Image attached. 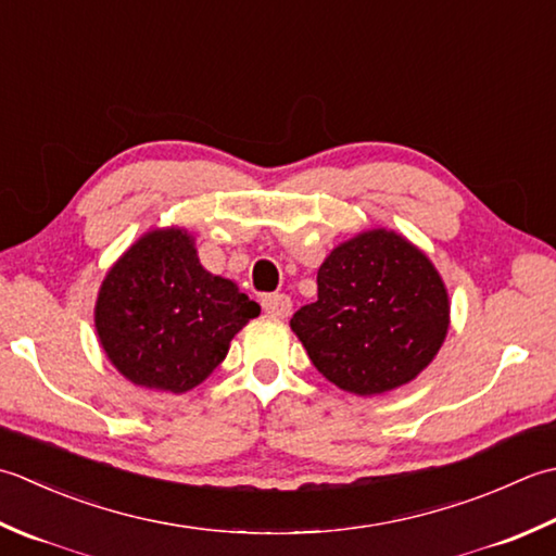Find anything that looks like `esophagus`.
Listing matches in <instances>:
<instances>
[{"instance_id": "34e87169", "label": "esophagus", "mask_w": 556, "mask_h": 556, "mask_svg": "<svg viewBox=\"0 0 556 556\" xmlns=\"http://www.w3.org/2000/svg\"><path fill=\"white\" fill-rule=\"evenodd\" d=\"M262 304H264V312L276 316V319H288L292 312V302L288 294H266Z\"/></svg>"}]
</instances>
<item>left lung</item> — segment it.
Returning <instances> with one entry per match:
<instances>
[{"label": "left lung", "instance_id": "1", "mask_svg": "<svg viewBox=\"0 0 556 556\" xmlns=\"http://www.w3.org/2000/svg\"><path fill=\"white\" fill-rule=\"evenodd\" d=\"M319 300L290 319L314 367L338 389L377 395L415 379L448 331V294L401 235L362 232L316 276Z\"/></svg>", "mask_w": 556, "mask_h": 556}]
</instances>
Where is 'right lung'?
<instances>
[{
	"mask_svg": "<svg viewBox=\"0 0 556 556\" xmlns=\"http://www.w3.org/2000/svg\"><path fill=\"white\" fill-rule=\"evenodd\" d=\"M262 307L199 264L182 230L143 235L112 266L96 304V328L112 365L146 389L185 393L228 355Z\"/></svg>",
	"mask_w": 556,
	"mask_h": 556,
	"instance_id": "add662e5",
	"label": "right lung"
}]
</instances>
